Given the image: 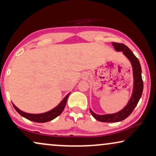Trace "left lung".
<instances>
[{
    "instance_id": "obj_1",
    "label": "left lung",
    "mask_w": 156,
    "mask_h": 156,
    "mask_svg": "<svg viewBox=\"0 0 156 156\" xmlns=\"http://www.w3.org/2000/svg\"><path fill=\"white\" fill-rule=\"evenodd\" d=\"M112 44L116 50L118 52H122L123 54L130 61L133 70L134 85L133 91L130 99L128 101V104L123 109L117 113L112 114H104V115H98L90 109L92 116L96 120L102 122H117L125 119L126 118L130 115L132 112L137 106L143 90V81L142 79V70L138 59L133 54V52L129 50L126 45L121 43L112 42Z\"/></svg>"
}]
</instances>
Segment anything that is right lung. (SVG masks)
Instances as JSON below:
<instances>
[{"label": "right lung", "mask_w": 156, "mask_h": 156, "mask_svg": "<svg viewBox=\"0 0 156 156\" xmlns=\"http://www.w3.org/2000/svg\"><path fill=\"white\" fill-rule=\"evenodd\" d=\"M69 94H68V95L64 98V99L60 102V104H59L58 106H56V107L54 108V109L52 110H50V111L45 112V113H42V114H35L26 113V112H23L22 111H21L19 109H18L16 106L13 104V107H14V109L16 110L18 113L20 114L21 116H22L23 117H24L26 119L29 120H31V121L32 122H39V123H43V122H47L54 119L55 118H56L58 116H59L61 113H62V111H63L65 109V107H66V102H67V100H68Z\"/></svg>", "instance_id": "obj_1"}]
</instances>
